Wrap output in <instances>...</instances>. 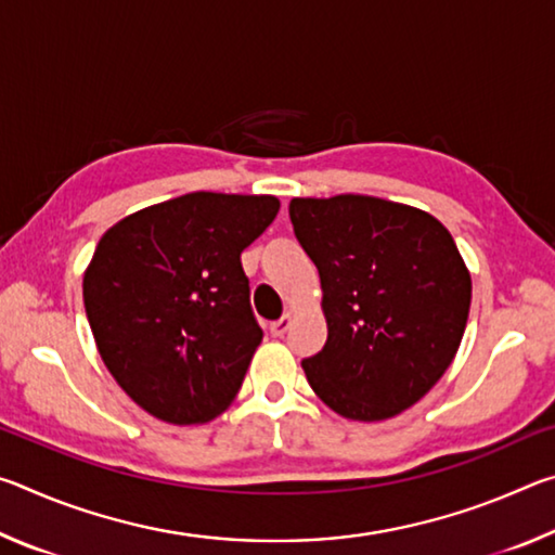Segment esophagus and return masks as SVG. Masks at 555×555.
<instances>
[{
	"instance_id": "obj_1",
	"label": "esophagus",
	"mask_w": 555,
	"mask_h": 555,
	"mask_svg": "<svg viewBox=\"0 0 555 555\" xmlns=\"http://www.w3.org/2000/svg\"><path fill=\"white\" fill-rule=\"evenodd\" d=\"M291 325H294V313H284L276 323L269 325V331H271V335H274V337H284L288 333Z\"/></svg>"
}]
</instances>
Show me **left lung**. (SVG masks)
Wrapping results in <instances>:
<instances>
[{
    "label": "left lung",
    "mask_w": 555,
    "mask_h": 555,
    "mask_svg": "<svg viewBox=\"0 0 555 555\" xmlns=\"http://www.w3.org/2000/svg\"><path fill=\"white\" fill-rule=\"evenodd\" d=\"M291 224L321 274L327 340L300 362L325 406L384 421L434 389L463 340L473 281L434 215L372 195L294 198Z\"/></svg>",
    "instance_id": "left-lung-1"
}]
</instances>
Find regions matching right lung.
Listing matches in <instances>:
<instances>
[{"mask_svg":"<svg viewBox=\"0 0 555 555\" xmlns=\"http://www.w3.org/2000/svg\"><path fill=\"white\" fill-rule=\"evenodd\" d=\"M274 195L185 193L102 234L82 300L112 377L173 426L230 406L261 343L240 255L274 222Z\"/></svg>","mask_w":555,"mask_h":555,"instance_id":"obj_1","label":"right lung"}]
</instances>
